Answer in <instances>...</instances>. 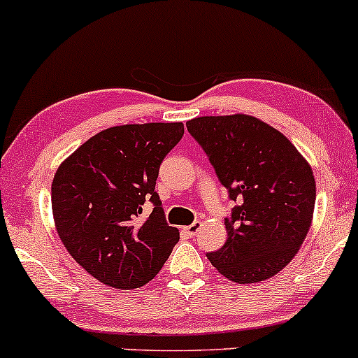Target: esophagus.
<instances>
[{
	"label": "esophagus",
	"mask_w": 358,
	"mask_h": 358,
	"mask_svg": "<svg viewBox=\"0 0 358 358\" xmlns=\"http://www.w3.org/2000/svg\"><path fill=\"white\" fill-rule=\"evenodd\" d=\"M200 227H202V222H193L192 225H188V227H183V232L187 234L188 237H195L196 236V232L200 231Z\"/></svg>",
	"instance_id": "esophagus-1"
}]
</instances>
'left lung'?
<instances>
[{"label":"left lung","mask_w":358,"mask_h":358,"mask_svg":"<svg viewBox=\"0 0 358 358\" xmlns=\"http://www.w3.org/2000/svg\"><path fill=\"white\" fill-rule=\"evenodd\" d=\"M188 131L239 205L225 219L227 242L207 257L239 285L276 276L301 248L316 199L313 170L285 134L248 114L202 116Z\"/></svg>","instance_id":"left-lung-1"}]
</instances>
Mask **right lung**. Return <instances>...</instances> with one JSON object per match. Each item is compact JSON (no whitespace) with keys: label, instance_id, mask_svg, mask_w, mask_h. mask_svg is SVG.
<instances>
[{"label":"right lung","instance_id":"add662e5","mask_svg":"<svg viewBox=\"0 0 358 358\" xmlns=\"http://www.w3.org/2000/svg\"><path fill=\"white\" fill-rule=\"evenodd\" d=\"M183 136L182 122L114 126L57 168L52 212L65 249L90 276L117 289L151 281L180 239L155 192L159 165ZM146 198L155 205L141 219Z\"/></svg>","mask_w":358,"mask_h":358}]
</instances>
